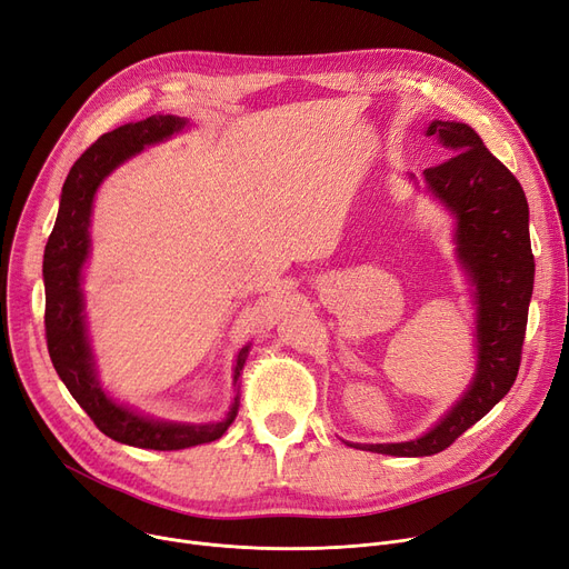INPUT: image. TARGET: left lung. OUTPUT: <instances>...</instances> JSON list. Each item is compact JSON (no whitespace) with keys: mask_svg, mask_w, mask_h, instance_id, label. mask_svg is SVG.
<instances>
[{"mask_svg":"<svg viewBox=\"0 0 569 569\" xmlns=\"http://www.w3.org/2000/svg\"><path fill=\"white\" fill-rule=\"evenodd\" d=\"M445 161L425 170L427 193L455 219L452 242L475 307V373L459 401L420 438L406 442H348L390 457H431L450 447L507 395L517 380L532 297L535 262L528 200L517 182L463 122L433 119ZM415 179V174H410Z\"/></svg>","mask_w":569,"mask_h":569,"instance_id":"1","label":"left lung"}]
</instances>
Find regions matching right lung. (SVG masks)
I'll list each match as a JSON object with an SVG mask.
<instances>
[{"instance_id":"add662e5","label":"right lung","mask_w":569,"mask_h":569,"mask_svg":"<svg viewBox=\"0 0 569 569\" xmlns=\"http://www.w3.org/2000/svg\"><path fill=\"white\" fill-rule=\"evenodd\" d=\"M189 129L187 117L152 114L103 133L69 170L59 198L54 228L43 253L46 283V339L57 376L71 397L92 417L108 438L142 450H187V447L219 440L234 422L239 410V376L247 365L249 348L234 357L232 387L237 390L228 412L219 422H170L138 412L112 399L101 385L82 295V269L92 251V209L99 187L124 161L140 154L144 147L159 144Z\"/></svg>"}]
</instances>
